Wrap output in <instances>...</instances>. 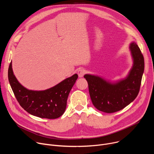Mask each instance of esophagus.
Segmentation results:
<instances>
[{"label":"esophagus","mask_w":154,"mask_h":154,"mask_svg":"<svg viewBox=\"0 0 154 154\" xmlns=\"http://www.w3.org/2000/svg\"><path fill=\"white\" fill-rule=\"evenodd\" d=\"M77 73H78V75H79V77H82L85 75V71L83 69H80L78 71Z\"/></svg>","instance_id":"obj_1"}]
</instances>
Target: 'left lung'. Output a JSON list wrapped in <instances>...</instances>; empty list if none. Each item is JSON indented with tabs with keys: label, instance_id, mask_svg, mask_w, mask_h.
Segmentation results:
<instances>
[{
	"label": "left lung",
	"instance_id": "left-lung-1",
	"mask_svg": "<svg viewBox=\"0 0 154 154\" xmlns=\"http://www.w3.org/2000/svg\"><path fill=\"white\" fill-rule=\"evenodd\" d=\"M130 49L134 65L128 76L115 83H110L98 76L86 74L90 97L99 111L112 113L125 108L137 97L144 69V57L137 43L131 42Z\"/></svg>",
	"mask_w": 154,
	"mask_h": 154
}]
</instances>
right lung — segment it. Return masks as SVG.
<instances>
[{
  "instance_id": "add662e5",
  "label": "right lung",
  "mask_w": 154,
  "mask_h": 154,
  "mask_svg": "<svg viewBox=\"0 0 154 154\" xmlns=\"http://www.w3.org/2000/svg\"><path fill=\"white\" fill-rule=\"evenodd\" d=\"M8 77L17 102L26 112L41 118L56 119L64 113L69 94L78 75L75 74L45 91L29 90L22 86L13 74L11 62Z\"/></svg>"
}]
</instances>
